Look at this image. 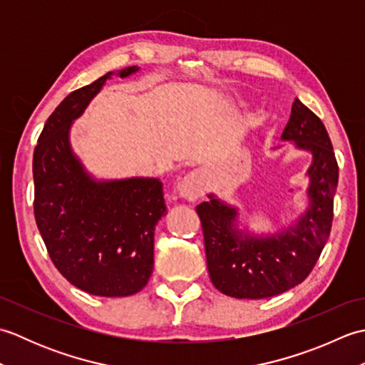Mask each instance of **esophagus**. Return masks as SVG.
Wrapping results in <instances>:
<instances>
[{
    "label": "esophagus",
    "mask_w": 365,
    "mask_h": 365,
    "mask_svg": "<svg viewBox=\"0 0 365 365\" xmlns=\"http://www.w3.org/2000/svg\"><path fill=\"white\" fill-rule=\"evenodd\" d=\"M178 196L190 200V202H195L200 196L204 195V177L199 170L195 173H190L185 175L180 183L177 187Z\"/></svg>",
    "instance_id": "34e87169"
}]
</instances>
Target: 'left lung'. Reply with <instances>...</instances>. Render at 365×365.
I'll use <instances>...</instances> for the list:
<instances>
[{"label":"left lung","instance_id":"8db88e82","mask_svg":"<svg viewBox=\"0 0 365 365\" xmlns=\"http://www.w3.org/2000/svg\"><path fill=\"white\" fill-rule=\"evenodd\" d=\"M282 141L312 155L307 169V208L292 226L259 235L242 227L238 208L213 192L196 207L202 222L207 268L221 293L240 299L276 297L301 284L328 242L339 168L323 122L294 100Z\"/></svg>","mask_w":365,"mask_h":365}]
</instances>
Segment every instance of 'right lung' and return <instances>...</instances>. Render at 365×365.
I'll list each match as a JSON object with an SVG mask.
<instances>
[{"label":"right lung","mask_w":365,"mask_h":365,"mask_svg":"<svg viewBox=\"0 0 365 365\" xmlns=\"http://www.w3.org/2000/svg\"><path fill=\"white\" fill-rule=\"evenodd\" d=\"M139 67L115 72L120 78ZM68 94L45 122L33 158L34 216L54 267L96 297H130L153 269L155 226L166 215L163 183L152 177L100 180L76 157L72 123L106 80Z\"/></svg>","instance_id":"right-lung-1"}]
</instances>
